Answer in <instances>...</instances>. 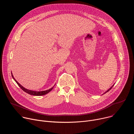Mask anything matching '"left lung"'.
I'll return each mask as SVG.
<instances>
[{
    "label": "left lung",
    "instance_id": "1",
    "mask_svg": "<svg viewBox=\"0 0 134 134\" xmlns=\"http://www.w3.org/2000/svg\"><path fill=\"white\" fill-rule=\"evenodd\" d=\"M113 86H112V87H110V88H109V90H108V91H106V92H105V93H104V94H105V93H107V92H108V91H110V90H111V88H112V87H113Z\"/></svg>",
    "mask_w": 134,
    "mask_h": 134
}]
</instances>
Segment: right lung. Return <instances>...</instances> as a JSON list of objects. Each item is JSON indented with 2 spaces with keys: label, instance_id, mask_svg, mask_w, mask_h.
<instances>
[{
  "label": "right lung",
  "instance_id": "add662e5",
  "mask_svg": "<svg viewBox=\"0 0 134 134\" xmlns=\"http://www.w3.org/2000/svg\"><path fill=\"white\" fill-rule=\"evenodd\" d=\"M12 77L13 78V79L14 80V81L16 82V83L18 84V85L20 87V88L22 90H23L25 92H26V93H28V94H30V95H35V96H41V95H46V94H47V93H48L50 91H51L52 89H53V88L54 87H51V88H50V89H49V90H46V91H31V90H27V89H26L25 88H24V87H23L21 84H19L17 82V81L14 78V77H13V75L12 74Z\"/></svg>",
  "mask_w": 134,
  "mask_h": 134
}]
</instances>
